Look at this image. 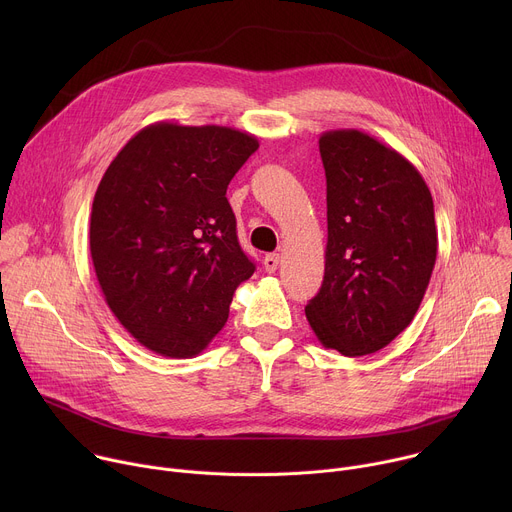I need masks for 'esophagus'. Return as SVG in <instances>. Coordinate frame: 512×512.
Instances as JSON below:
<instances>
[{
  "mask_svg": "<svg viewBox=\"0 0 512 512\" xmlns=\"http://www.w3.org/2000/svg\"><path fill=\"white\" fill-rule=\"evenodd\" d=\"M277 265H279V255L277 253H269V255L263 257V267H265L267 273H273L277 269Z\"/></svg>",
  "mask_w": 512,
  "mask_h": 512,
  "instance_id": "esophagus-1",
  "label": "esophagus"
}]
</instances>
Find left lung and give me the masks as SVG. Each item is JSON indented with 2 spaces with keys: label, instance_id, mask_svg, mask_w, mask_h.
Wrapping results in <instances>:
<instances>
[{
  "label": "left lung",
  "instance_id": "1",
  "mask_svg": "<svg viewBox=\"0 0 512 512\" xmlns=\"http://www.w3.org/2000/svg\"><path fill=\"white\" fill-rule=\"evenodd\" d=\"M326 269L306 318L344 356L385 348L413 320L437 255L431 192L399 152L358 129L320 137Z\"/></svg>",
  "mask_w": 512,
  "mask_h": 512
}]
</instances>
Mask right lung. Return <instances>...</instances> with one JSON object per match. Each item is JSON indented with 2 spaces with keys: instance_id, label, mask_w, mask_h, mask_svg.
Wrapping results in <instances>:
<instances>
[{
  "instance_id": "1",
  "label": "right lung",
  "mask_w": 512,
  "mask_h": 512,
  "mask_svg": "<svg viewBox=\"0 0 512 512\" xmlns=\"http://www.w3.org/2000/svg\"><path fill=\"white\" fill-rule=\"evenodd\" d=\"M259 141L221 125L160 121L109 164L91 210V257L123 328L162 356L206 348L255 263L237 239L227 188Z\"/></svg>"
}]
</instances>
